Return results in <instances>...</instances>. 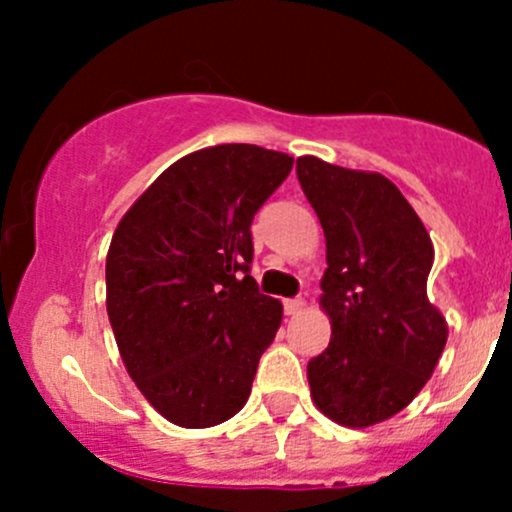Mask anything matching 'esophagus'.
<instances>
[{
	"label": "esophagus",
	"mask_w": 512,
	"mask_h": 512,
	"mask_svg": "<svg viewBox=\"0 0 512 512\" xmlns=\"http://www.w3.org/2000/svg\"><path fill=\"white\" fill-rule=\"evenodd\" d=\"M304 309V299L297 297V299H285V314H289V317H297L299 312Z\"/></svg>",
	"instance_id": "1"
}]
</instances>
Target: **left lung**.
<instances>
[{
  "label": "left lung",
  "mask_w": 512,
  "mask_h": 512,
  "mask_svg": "<svg viewBox=\"0 0 512 512\" xmlns=\"http://www.w3.org/2000/svg\"><path fill=\"white\" fill-rule=\"evenodd\" d=\"M297 178L327 240L319 307L332 339L307 364L312 401L339 426H376L416 399L446 347L426 294L431 237L381 173L302 156Z\"/></svg>",
  "instance_id": "left-lung-1"
}]
</instances>
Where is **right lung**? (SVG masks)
Masks as SVG:
<instances>
[{
    "label": "right lung",
    "mask_w": 512,
    "mask_h": 512,
    "mask_svg": "<svg viewBox=\"0 0 512 512\" xmlns=\"http://www.w3.org/2000/svg\"><path fill=\"white\" fill-rule=\"evenodd\" d=\"M292 163L250 143L188 153L113 232L108 322L128 376L175 426H218L247 404L282 324L280 299L250 277V225Z\"/></svg>",
    "instance_id": "1"
}]
</instances>
